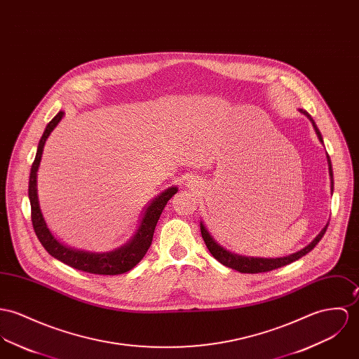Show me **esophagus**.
<instances>
[{
    "label": "esophagus",
    "instance_id": "1",
    "mask_svg": "<svg viewBox=\"0 0 359 359\" xmlns=\"http://www.w3.org/2000/svg\"><path fill=\"white\" fill-rule=\"evenodd\" d=\"M189 184H191V182H189Z\"/></svg>",
    "mask_w": 359,
    "mask_h": 359
}]
</instances>
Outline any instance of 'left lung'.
<instances>
[{"label": "left lung", "mask_w": 359, "mask_h": 359, "mask_svg": "<svg viewBox=\"0 0 359 359\" xmlns=\"http://www.w3.org/2000/svg\"><path fill=\"white\" fill-rule=\"evenodd\" d=\"M300 114L306 115L309 118V121L313 123L314 126V130L317 133V137L318 140L324 144V140H323V135L318 130L316 122L313 121V118L309 115L307 111L304 109H299ZM326 161H327V167H329V175H330V191L333 194V170H332V163H330V158L329 155H326ZM326 229H327V224H326L324 229L318 233V236L309 244L306 245L303 250L294 252L288 257H283V258H255V257H244V255H237L234 252H230L228 250H225L222 245H219L214 238L210 234V231L207 230V228L204 226L203 222H200V230H201V236H203V240L208 248V251L211 252V255L217 259L218 262H221L224 266H228L230 269H234L240 273H264V271H270V270H274V269H278V267H283L285 264H290L292 262L300 259L302 257H304L306 254H309L318 243L320 240L324 237L325 234Z\"/></svg>", "instance_id": "8db88e82"}]
</instances>
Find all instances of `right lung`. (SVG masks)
<instances>
[{
  "label": "right lung",
  "instance_id": "right-lung-1",
  "mask_svg": "<svg viewBox=\"0 0 359 359\" xmlns=\"http://www.w3.org/2000/svg\"><path fill=\"white\" fill-rule=\"evenodd\" d=\"M65 111H60L46 126L43 131L38 148L36 155L34 159L32 171H30V181H29V198L32 204V221L35 234L43 248L57 261L63 262L65 264L86 271L92 274H102V276H116L123 274L131 270L138 262L141 261L148 248L152 244L154 231L156 228V224L161 218V214L163 212L164 207L167 201L178 192L177 187H171L163 191L161 195L156 196L144 210L142 217L138 222V228L133 234L130 240L125 243L123 245L107 251V252H89L82 250H75L68 245L60 243L50 229L48 228L45 218L42 215L39 200H38V188H36V177H38V168L41 163L42 152L45 142L50 133L55 130V128L59 125V122L63 119Z\"/></svg>",
  "mask_w": 359,
  "mask_h": 359
}]
</instances>
